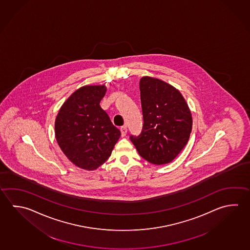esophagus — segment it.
Listing matches in <instances>:
<instances>
[{
  "mask_svg": "<svg viewBox=\"0 0 250 250\" xmlns=\"http://www.w3.org/2000/svg\"><path fill=\"white\" fill-rule=\"evenodd\" d=\"M121 133H122V136H126V134H127V127L126 126H123V127H121Z\"/></svg>",
  "mask_w": 250,
  "mask_h": 250,
  "instance_id": "1",
  "label": "esophagus"
}]
</instances>
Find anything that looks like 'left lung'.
I'll list each match as a JSON object with an SVG mask.
<instances>
[{
	"mask_svg": "<svg viewBox=\"0 0 250 250\" xmlns=\"http://www.w3.org/2000/svg\"><path fill=\"white\" fill-rule=\"evenodd\" d=\"M144 126L130 136L143 159L154 165L170 163L186 146L192 130L188 105L176 88L158 78L140 80Z\"/></svg>",
	"mask_w": 250,
	"mask_h": 250,
	"instance_id": "8db88e82",
	"label": "left lung"
}]
</instances>
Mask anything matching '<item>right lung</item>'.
I'll return each instance as SVG.
<instances>
[{
    "mask_svg": "<svg viewBox=\"0 0 250 250\" xmlns=\"http://www.w3.org/2000/svg\"><path fill=\"white\" fill-rule=\"evenodd\" d=\"M104 85L79 88L64 102L55 120L56 141L78 167L92 171L108 159L121 131L100 107Z\"/></svg>",
    "mask_w": 250,
    "mask_h": 250,
    "instance_id": "add662e5",
    "label": "right lung"
}]
</instances>
